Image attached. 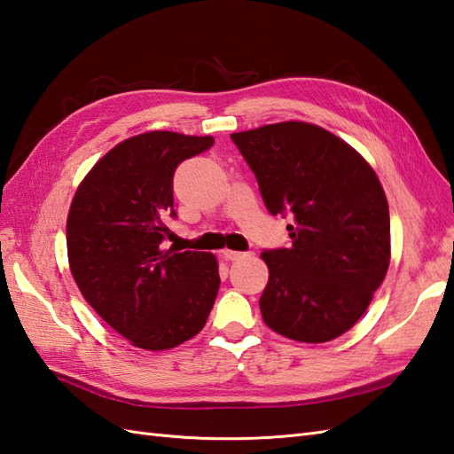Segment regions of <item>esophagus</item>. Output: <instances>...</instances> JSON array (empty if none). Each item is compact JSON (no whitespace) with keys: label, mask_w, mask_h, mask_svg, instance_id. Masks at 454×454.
I'll list each match as a JSON object with an SVG mask.
<instances>
[{"label":"esophagus","mask_w":454,"mask_h":454,"mask_svg":"<svg viewBox=\"0 0 454 454\" xmlns=\"http://www.w3.org/2000/svg\"><path fill=\"white\" fill-rule=\"evenodd\" d=\"M221 256H223L225 260H231V262H235V260H240V258H245L247 254L245 252H239V250H223L221 252Z\"/></svg>","instance_id":"1"}]
</instances>
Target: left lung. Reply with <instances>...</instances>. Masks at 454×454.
I'll list each match as a JSON object with an SVG mask.
<instances>
[{
    "label": "left lung",
    "instance_id": "8db88e82",
    "mask_svg": "<svg viewBox=\"0 0 454 454\" xmlns=\"http://www.w3.org/2000/svg\"><path fill=\"white\" fill-rule=\"evenodd\" d=\"M256 175L265 207L293 214V245L262 252L270 279L265 325L327 342L355 325L391 262L389 204L372 165L322 127L283 121L231 135Z\"/></svg>",
    "mask_w": 454,
    "mask_h": 454
}]
</instances>
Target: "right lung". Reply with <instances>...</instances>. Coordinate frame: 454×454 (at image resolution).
Instances as JSON below:
<instances>
[{
	"label": "right lung",
	"instance_id": "right-lung-1",
	"mask_svg": "<svg viewBox=\"0 0 454 454\" xmlns=\"http://www.w3.org/2000/svg\"><path fill=\"white\" fill-rule=\"evenodd\" d=\"M212 137L150 130L96 161L67 215L73 279L98 316L132 347L168 350L202 331L219 291L214 254L161 248L173 173Z\"/></svg>",
	"mask_w": 454,
	"mask_h": 454
}]
</instances>
